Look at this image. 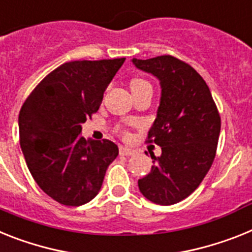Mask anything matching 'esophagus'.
Here are the masks:
<instances>
[{
	"label": "esophagus",
	"instance_id": "34e87169",
	"mask_svg": "<svg viewBox=\"0 0 252 252\" xmlns=\"http://www.w3.org/2000/svg\"><path fill=\"white\" fill-rule=\"evenodd\" d=\"M134 150H132V149H128V147H120L119 149V154L120 155H123V156H132V155H134Z\"/></svg>",
	"mask_w": 252,
	"mask_h": 252
}]
</instances>
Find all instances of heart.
Instances as JSON below:
<instances>
[{
	"label": "heart",
	"mask_w": 252,
	"mask_h": 252,
	"mask_svg": "<svg viewBox=\"0 0 252 252\" xmlns=\"http://www.w3.org/2000/svg\"><path fill=\"white\" fill-rule=\"evenodd\" d=\"M129 87H130V91H132V94H137V92H139L141 90H143V88H147V87H151V86H150V83L147 82V80L142 79V78H133V79L129 82ZM118 132H119L123 137H128V133L123 129V128H118Z\"/></svg>",
	"instance_id": "heart-1"
}]
</instances>
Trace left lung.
Masks as SVG:
<instances>
[{"label": "left lung", "mask_w": 252, "mask_h": 252, "mask_svg": "<svg viewBox=\"0 0 252 252\" xmlns=\"http://www.w3.org/2000/svg\"><path fill=\"white\" fill-rule=\"evenodd\" d=\"M133 63L161 84L158 118L147 136V142L161 147V156L151 155L154 165L138 181L139 191L155 204H177L200 186L213 165L220 115L206 82L187 63L170 55Z\"/></svg>", "instance_id": "1"}]
</instances>
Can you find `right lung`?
Masks as SVG:
<instances>
[{
  "instance_id": "right-lung-1",
  "label": "right lung",
  "mask_w": 252,
  "mask_h": 252,
  "mask_svg": "<svg viewBox=\"0 0 252 252\" xmlns=\"http://www.w3.org/2000/svg\"><path fill=\"white\" fill-rule=\"evenodd\" d=\"M126 58L65 63L37 84L19 114L20 147L32 177L65 206L90 202L102 186L118 146L80 136Z\"/></svg>"
}]
</instances>
